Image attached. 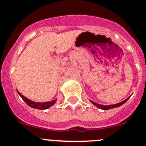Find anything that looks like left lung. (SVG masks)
I'll return each mask as SVG.
<instances>
[{
    "instance_id": "1",
    "label": "left lung",
    "mask_w": 146,
    "mask_h": 146,
    "mask_svg": "<svg viewBox=\"0 0 146 146\" xmlns=\"http://www.w3.org/2000/svg\"><path fill=\"white\" fill-rule=\"evenodd\" d=\"M129 98H130V96H129V97L127 98V99H125V100H123V102H121L117 103V104H110V105H102V104H97V103L94 102H93V101H91V102L93 104H94V105H95L96 107H97L98 108H99V109H102V110H110V109H112V108H118V107L121 106V105L124 104V103L126 102L129 99Z\"/></svg>"
}]
</instances>
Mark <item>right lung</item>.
<instances>
[{"mask_svg":"<svg viewBox=\"0 0 146 146\" xmlns=\"http://www.w3.org/2000/svg\"><path fill=\"white\" fill-rule=\"evenodd\" d=\"M18 94L20 95V97L23 99V101L25 102L28 106H30L31 108H36V109H39V110H46L47 108H50L51 106H52L55 102H56V99L55 100H52V101L50 102H33L31 100L28 99V98H26L25 96H24L23 95H22L19 91H17Z\"/></svg>","mask_w":146,"mask_h":146,"instance_id":"obj_1","label":"right lung"}]
</instances>
